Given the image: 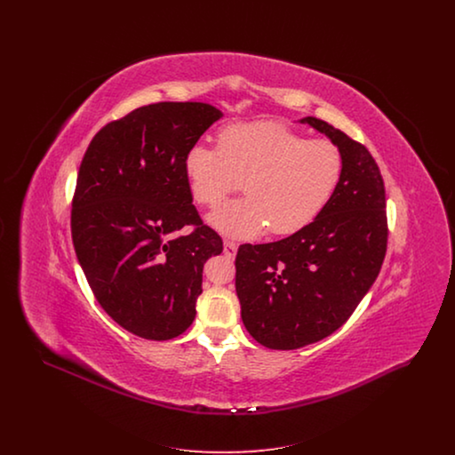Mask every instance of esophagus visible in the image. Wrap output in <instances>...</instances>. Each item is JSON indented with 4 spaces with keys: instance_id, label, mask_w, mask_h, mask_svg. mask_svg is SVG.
<instances>
[{
    "instance_id": "esophagus-1",
    "label": "esophagus",
    "mask_w": 455,
    "mask_h": 455,
    "mask_svg": "<svg viewBox=\"0 0 455 455\" xmlns=\"http://www.w3.org/2000/svg\"><path fill=\"white\" fill-rule=\"evenodd\" d=\"M223 252H225V256H228V258H235V254H237V243H234V242H230V240H225V243H223Z\"/></svg>"
}]
</instances>
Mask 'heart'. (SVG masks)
Segmentation results:
<instances>
[{
	"mask_svg": "<svg viewBox=\"0 0 455 455\" xmlns=\"http://www.w3.org/2000/svg\"><path fill=\"white\" fill-rule=\"evenodd\" d=\"M345 171L341 150L325 140H307L276 123L232 124L218 147L197 141L184 156L196 203L215 208L240 189L243 197L215 210L208 223L228 238L291 235L319 217L338 191Z\"/></svg>",
	"mask_w": 455,
	"mask_h": 455,
	"instance_id": "1",
	"label": "heart"
}]
</instances>
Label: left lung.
Listing matches in <instances>:
<instances>
[{
    "label": "left lung",
    "instance_id": "left-lung-1",
    "mask_svg": "<svg viewBox=\"0 0 455 455\" xmlns=\"http://www.w3.org/2000/svg\"><path fill=\"white\" fill-rule=\"evenodd\" d=\"M307 124L345 158L338 191L300 232L238 247L240 315L262 347L297 349L345 324L379 276L387 249L384 180L367 148L321 119Z\"/></svg>",
    "mask_w": 455,
    "mask_h": 455
}]
</instances>
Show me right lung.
<instances>
[{"mask_svg":"<svg viewBox=\"0 0 455 455\" xmlns=\"http://www.w3.org/2000/svg\"><path fill=\"white\" fill-rule=\"evenodd\" d=\"M221 117L201 102L136 108L99 131L82 160L75 252L97 302L140 338L165 341L193 324L204 262L223 251L184 173L186 152ZM186 224L198 228L179 236Z\"/></svg>","mask_w":455,"mask_h":455,"instance_id":"obj_1","label":"right lung"}]
</instances>
